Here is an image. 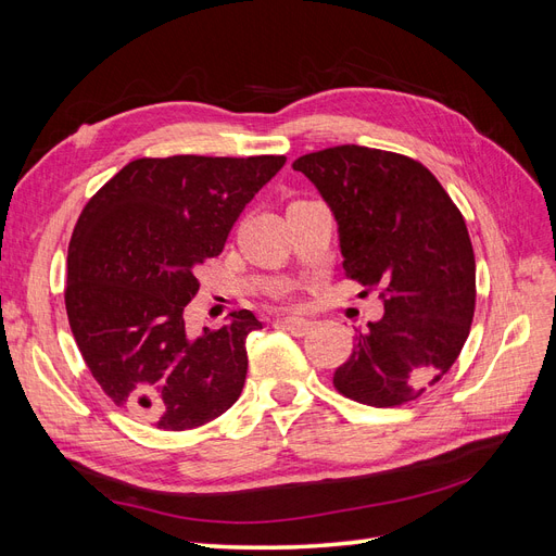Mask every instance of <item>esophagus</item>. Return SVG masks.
<instances>
[{
	"label": "esophagus",
	"mask_w": 556,
	"mask_h": 556,
	"mask_svg": "<svg viewBox=\"0 0 556 556\" xmlns=\"http://www.w3.org/2000/svg\"><path fill=\"white\" fill-rule=\"evenodd\" d=\"M278 325H280L282 329H288V331L294 333V336H304V333H308L311 327H313V323H308V319H304V317H280Z\"/></svg>",
	"instance_id": "1"
}]
</instances>
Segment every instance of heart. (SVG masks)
Here are the masks:
<instances>
[{
    "label": "heart",
    "mask_w": 556,
    "mask_h": 556,
    "mask_svg": "<svg viewBox=\"0 0 556 556\" xmlns=\"http://www.w3.org/2000/svg\"><path fill=\"white\" fill-rule=\"evenodd\" d=\"M276 294H282V296H285V294H288V288H278Z\"/></svg>",
    "instance_id": "b5f03b06"
}]
</instances>
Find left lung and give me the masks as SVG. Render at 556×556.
<instances>
[{"mask_svg": "<svg viewBox=\"0 0 556 556\" xmlns=\"http://www.w3.org/2000/svg\"><path fill=\"white\" fill-rule=\"evenodd\" d=\"M339 223L345 278L380 292L333 387L374 408L422 396L457 362L476 313V255L462 211L413 157L333 146L294 160Z\"/></svg>", "mask_w": 556, "mask_h": 556, "instance_id": "obj_1", "label": "left lung"}]
</instances>
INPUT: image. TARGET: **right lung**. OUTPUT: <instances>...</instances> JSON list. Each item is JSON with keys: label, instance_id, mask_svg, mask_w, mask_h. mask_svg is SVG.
<instances>
[{"label": "right lung", "instance_id": "obj_1", "mask_svg": "<svg viewBox=\"0 0 556 556\" xmlns=\"http://www.w3.org/2000/svg\"><path fill=\"white\" fill-rule=\"evenodd\" d=\"M285 155L141 157L83 208L66 255L64 306L92 378L121 410L164 431L211 422L241 396L250 311L190 339L197 268L223 252L248 201Z\"/></svg>", "mask_w": 556, "mask_h": 556}]
</instances>
